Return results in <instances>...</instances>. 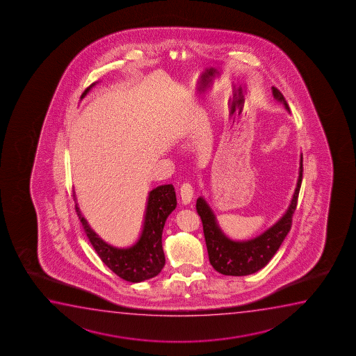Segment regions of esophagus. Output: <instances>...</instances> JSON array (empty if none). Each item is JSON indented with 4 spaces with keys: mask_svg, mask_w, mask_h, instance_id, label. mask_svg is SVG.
I'll return each instance as SVG.
<instances>
[{
    "mask_svg": "<svg viewBox=\"0 0 356 356\" xmlns=\"http://www.w3.org/2000/svg\"><path fill=\"white\" fill-rule=\"evenodd\" d=\"M181 200L184 204H188L193 198V188L190 184H184L180 188Z\"/></svg>",
    "mask_w": 356,
    "mask_h": 356,
    "instance_id": "34e87169",
    "label": "esophagus"
}]
</instances>
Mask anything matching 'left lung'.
<instances>
[{"instance_id":"1","label":"left lung","mask_w":356,"mask_h":356,"mask_svg":"<svg viewBox=\"0 0 356 356\" xmlns=\"http://www.w3.org/2000/svg\"><path fill=\"white\" fill-rule=\"evenodd\" d=\"M273 97L276 98L278 102L282 103L289 112L287 101L283 97L282 93L275 86H273ZM302 156H300L297 187L287 211L276 224L273 225L260 236L242 242L229 239L220 229L214 213L210 209L204 198L200 197L197 200L195 208L203 224L209 261L218 273L226 276H247L257 273L271 260L292 227L293 214L297 209L298 195L302 186Z\"/></svg>"}]
</instances>
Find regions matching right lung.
I'll list each match as a JSON object with an SVG mask.
<instances>
[{"label":"right lung","mask_w":356,"mask_h":356,"mask_svg":"<svg viewBox=\"0 0 356 356\" xmlns=\"http://www.w3.org/2000/svg\"><path fill=\"white\" fill-rule=\"evenodd\" d=\"M95 85L96 83L90 85L80 98L83 99ZM74 200H76V198ZM176 204L177 202L174 186H158L154 190H152L147 200L141 236L137 239L136 243L129 248H117L106 243L90 227L88 221L79 209L78 204L75 205V210L83 224L85 234L103 263L122 280L138 283L156 277L165 265V255L161 245V234L166 219L171 214V211L175 209Z\"/></svg>","instance_id":"1"}]
</instances>
